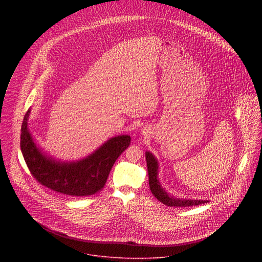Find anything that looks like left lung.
I'll return each instance as SVG.
<instances>
[{"label": "left lung", "instance_id": "8db88e82", "mask_svg": "<svg viewBox=\"0 0 262 262\" xmlns=\"http://www.w3.org/2000/svg\"><path fill=\"white\" fill-rule=\"evenodd\" d=\"M146 162H147V168H148V176H149L150 189L153 193V195L162 204L168 206V207H191V206H199L202 204H206L207 201H198V200H183V199H177L172 195H169L162 187H160V184L157 180V161L154 158V156L146 152Z\"/></svg>", "mask_w": 262, "mask_h": 262}]
</instances>
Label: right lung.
Here are the masks:
<instances>
[{
  "label": "right lung",
  "mask_w": 262,
  "mask_h": 262,
  "mask_svg": "<svg viewBox=\"0 0 262 262\" xmlns=\"http://www.w3.org/2000/svg\"><path fill=\"white\" fill-rule=\"evenodd\" d=\"M29 113L30 110L23 119L20 146L33 178L40 185L67 195L85 196L100 191L107 182L115 161L129 146L130 136L114 137L80 161L60 163L38 150L27 127Z\"/></svg>",
  "instance_id": "add662e5"
}]
</instances>
